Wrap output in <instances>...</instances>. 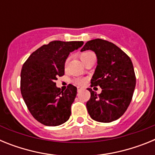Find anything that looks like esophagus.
<instances>
[{
	"label": "esophagus",
	"mask_w": 155,
	"mask_h": 155,
	"mask_svg": "<svg viewBox=\"0 0 155 155\" xmlns=\"http://www.w3.org/2000/svg\"><path fill=\"white\" fill-rule=\"evenodd\" d=\"M78 92H80L81 91V90H83V87H78Z\"/></svg>",
	"instance_id": "obj_1"
}]
</instances>
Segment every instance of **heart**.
<instances>
[{
  "label": "heart",
  "mask_w": 155,
  "mask_h": 155,
  "mask_svg": "<svg viewBox=\"0 0 155 155\" xmlns=\"http://www.w3.org/2000/svg\"><path fill=\"white\" fill-rule=\"evenodd\" d=\"M94 53H92V52L91 51H84L83 52V53H80V55H79V57H80V59L81 60V61L83 63L84 62V61H86V59L88 57H90L91 55H93ZM68 61L67 60L65 62V66H67V64H68ZM74 82L75 84H78V85H83V84L85 83V79L84 78H76L74 80Z\"/></svg>",
  "instance_id": "obj_1"
}]
</instances>
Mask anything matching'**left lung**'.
Masks as SVG:
<instances>
[{"instance_id":"8db88e82","label":"left lung","mask_w":155,"mask_h":155,"mask_svg":"<svg viewBox=\"0 0 155 155\" xmlns=\"http://www.w3.org/2000/svg\"><path fill=\"white\" fill-rule=\"evenodd\" d=\"M95 53L98 65L91 80V86H99L97 94L87 88L91 98L86 103L92 120L110 123L121 117L130 103L136 86V76L130 58L113 42L101 39L87 41L81 51Z\"/></svg>"}]
</instances>
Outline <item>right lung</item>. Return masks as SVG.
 Segmentation results:
<instances>
[{
    "instance_id": "right-lung-1",
    "label": "right lung",
    "mask_w": 155,
    "mask_h": 155,
    "mask_svg": "<svg viewBox=\"0 0 155 155\" xmlns=\"http://www.w3.org/2000/svg\"><path fill=\"white\" fill-rule=\"evenodd\" d=\"M84 44L82 41H52L31 53L21 71V93L28 111L38 122L56 127L69 120L77 87L68 84L65 91L55 81L64 74L70 53Z\"/></svg>"
}]
</instances>
